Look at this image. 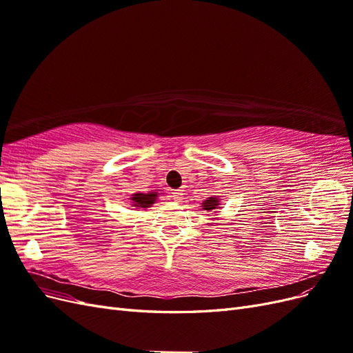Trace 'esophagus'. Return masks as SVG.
I'll list each match as a JSON object with an SVG mask.
<instances>
[{"label":"esophagus","instance_id":"34e87169","mask_svg":"<svg viewBox=\"0 0 353 353\" xmlns=\"http://www.w3.org/2000/svg\"><path fill=\"white\" fill-rule=\"evenodd\" d=\"M183 190H174L172 191V197H174V200L175 201H181V200H183Z\"/></svg>","mask_w":353,"mask_h":353}]
</instances>
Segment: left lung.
Segmentation results:
<instances>
[{
    "label": "left lung",
    "mask_w": 353,
    "mask_h": 353,
    "mask_svg": "<svg viewBox=\"0 0 353 353\" xmlns=\"http://www.w3.org/2000/svg\"><path fill=\"white\" fill-rule=\"evenodd\" d=\"M218 206H219V199L218 197H209L208 200H205V201L201 203V208L205 209V210H208V212H212V210L218 209Z\"/></svg>",
    "instance_id": "obj_1"
}]
</instances>
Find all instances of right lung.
Returning <instances> with one entry per match:
<instances>
[{
	"label": "right lung",
	"instance_id": "add662e5",
	"mask_svg": "<svg viewBox=\"0 0 353 353\" xmlns=\"http://www.w3.org/2000/svg\"><path fill=\"white\" fill-rule=\"evenodd\" d=\"M159 197V194L156 191H150V193H135L131 197V203L132 206L137 209H145V208H150L153 203L156 201V199Z\"/></svg>",
	"mask_w": 353,
	"mask_h": 353
}]
</instances>
